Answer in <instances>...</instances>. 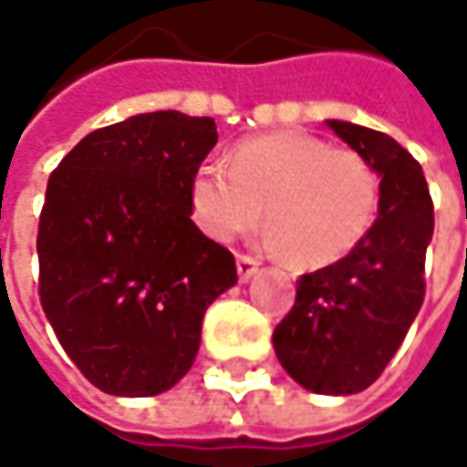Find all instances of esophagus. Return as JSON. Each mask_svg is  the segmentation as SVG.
Returning a JSON list of instances; mask_svg holds the SVG:
<instances>
[{
  "label": "esophagus",
  "instance_id": "1",
  "mask_svg": "<svg viewBox=\"0 0 467 467\" xmlns=\"http://www.w3.org/2000/svg\"><path fill=\"white\" fill-rule=\"evenodd\" d=\"M256 270H259V262H256L254 256H245V254H240V256H237V278H240V281L254 278V275H256Z\"/></svg>",
  "mask_w": 467,
  "mask_h": 467
}]
</instances>
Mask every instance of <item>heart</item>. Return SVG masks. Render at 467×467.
<instances>
[{
    "mask_svg": "<svg viewBox=\"0 0 467 467\" xmlns=\"http://www.w3.org/2000/svg\"><path fill=\"white\" fill-rule=\"evenodd\" d=\"M265 205L267 243L297 267L319 270L348 256L379 213V178L348 148L308 132L251 138L224 161H202L189 181L194 224L213 240L251 230Z\"/></svg>",
    "mask_w": 467,
    "mask_h": 467,
    "instance_id": "obj_1",
    "label": "heart"
}]
</instances>
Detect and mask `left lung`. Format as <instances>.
I'll use <instances>...</instances> for the list:
<instances>
[{
    "mask_svg": "<svg viewBox=\"0 0 467 467\" xmlns=\"http://www.w3.org/2000/svg\"><path fill=\"white\" fill-rule=\"evenodd\" d=\"M327 127L381 178L379 219L348 256L297 281L273 346L308 392L354 395L384 373L420 314L432 200L420 161L400 142L351 121L329 119Z\"/></svg>",
    "mask_w": 467,
    "mask_h": 467,
    "instance_id": "obj_1",
    "label": "left lung"
}]
</instances>
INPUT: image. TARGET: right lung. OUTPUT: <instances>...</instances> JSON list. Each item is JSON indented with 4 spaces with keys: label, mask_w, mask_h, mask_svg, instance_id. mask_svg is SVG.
<instances>
[{
    "label": "right lung",
    "mask_w": 467,
    "mask_h": 467,
    "mask_svg": "<svg viewBox=\"0 0 467 467\" xmlns=\"http://www.w3.org/2000/svg\"><path fill=\"white\" fill-rule=\"evenodd\" d=\"M216 140L213 119L140 113L86 135L47 181L40 303L69 359L108 395L175 387L208 306L237 284L234 256L189 211L192 172Z\"/></svg>",
    "instance_id": "right-lung-1"
}]
</instances>
